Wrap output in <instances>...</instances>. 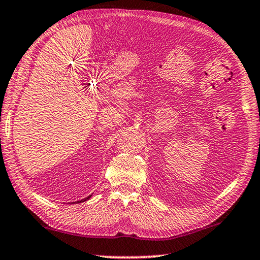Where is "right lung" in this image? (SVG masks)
Instances as JSON below:
<instances>
[{
	"label": "right lung",
	"instance_id": "add662e5",
	"mask_svg": "<svg viewBox=\"0 0 260 260\" xmlns=\"http://www.w3.org/2000/svg\"><path fill=\"white\" fill-rule=\"evenodd\" d=\"M88 199H90V196H88V197H87V199H85V200H81V201H78V202H84V201H86V200H88Z\"/></svg>",
	"mask_w": 260,
	"mask_h": 260
}]
</instances>
